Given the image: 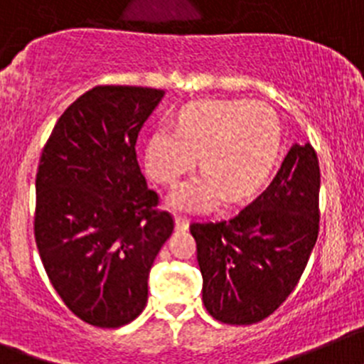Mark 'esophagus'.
<instances>
[{
    "label": "esophagus",
    "mask_w": 364,
    "mask_h": 364,
    "mask_svg": "<svg viewBox=\"0 0 364 364\" xmlns=\"http://www.w3.org/2000/svg\"><path fill=\"white\" fill-rule=\"evenodd\" d=\"M186 228H188V219L183 218V215H178V218H176V230L185 232Z\"/></svg>",
    "instance_id": "1"
}]
</instances>
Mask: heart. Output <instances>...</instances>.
Returning <instances> with one entry per match:
<instances>
[{
  "label": "heart",
  "instance_id": "heart-1",
  "mask_svg": "<svg viewBox=\"0 0 364 364\" xmlns=\"http://www.w3.org/2000/svg\"><path fill=\"white\" fill-rule=\"evenodd\" d=\"M281 121L259 101H201L179 112L178 129L159 127L146 146V168L156 181L174 185L201 156L203 174L170 194L181 210H206L223 196L254 194L279 158Z\"/></svg>",
  "mask_w": 364,
  "mask_h": 364
}]
</instances>
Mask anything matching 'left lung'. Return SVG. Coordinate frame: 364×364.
Segmentation results:
<instances>
[{
	"label": "left lung",
	"mask_w": 364,
	"mask_h": 364,
	"mask_svg": "<svg viewBox=\"0 0 364 364\" xmlns=\"http://www.w3.org/2000/svg\"><path fill=\"white\" fill-rule=\"evenodd\" d=\"M319 185L316 150L296 143L276 178L239 214L190 225L203 303L214 319L254 325L292 294L319 234Z\"/></svg>",
	"instance_id": "obj_1"
}]
</instances>
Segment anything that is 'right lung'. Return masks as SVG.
Returning a JSON list of instances; mask_svg holds the SVG:
<instances>
[{"label": "right lung", "instance_id": "add662e5", "mask_svg": "<svg viewBox=\"0 0 364 364\" xmlns=\"http://www.w3.org/2000/svg\"><path fill=\"white\" fill-rule=\"evenodd\" d=\"M163 94L94 87L61 114L39 158V257L68 310L100 328H119L143 312L150 268L174 230L136 154L137 134Z\"/></svg>", "mask_w": 364, "mask_h": 364}]
</instances>
